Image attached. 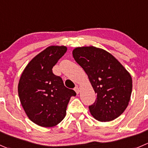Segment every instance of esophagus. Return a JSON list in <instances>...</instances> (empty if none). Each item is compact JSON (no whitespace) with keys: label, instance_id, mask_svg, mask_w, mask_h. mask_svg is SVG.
I'll use <instances>...</instances> for the list:
<instances>
[{"label":"esophagus","instance_id":"1","mask_svg":"<svg viewBox=\"0 0 148 148\" xmlns=\"http://www.w3.org/2000/svg\"><path fill=\"white\" fill-rule=\"evenodd\" d=\"M74 90H75L76 93H77V95H78L79 93V92H80V89H79V87H78V86H77V87H76L75 88H74Z\"/></svg>","mask_w":148,"mask_h":148}]
</instances>
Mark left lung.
Here are the masks:
<instances>
[{
	"label": "left lung",
	"instance_id": "8db88e82",
	"mask_svg": "<svg viewBox=\"0 0 148 148\" xmlns=\"http://www.w3.org/2000/svg\"><path fill=\"white\" fill-rule=\"evenodd\" d=\"M73 57L88 76L97 98L89 106L100 121L118 118L127 108L132 90V79L122 64L110 53L95 46L78 47Z\"/></svg>",
	"mask_w": 148,
	"mask_h": 148
}]
</instances>
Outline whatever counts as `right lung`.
I'll list each match as a JSON object with an SVG mask.
<instances>
[{
	"instance_id": "add662e5",
	"label": "right lung",
	"mask_w": 148,
	"mask_h": 148,
	"mask_svg": "<svg viewBox=\"0 0 148 148\" xmlns=\"http://www.w3.org/2000/svg\"><path fill=\"white\" fill-rule=\"evenodd\" d=\"M64 45H52L34 56L23 71L18 84L21 104L28 118L42 127H52L66 116L73 90L64 86L52 69L66 52Z\"/></svg>"
}]
</instances>
